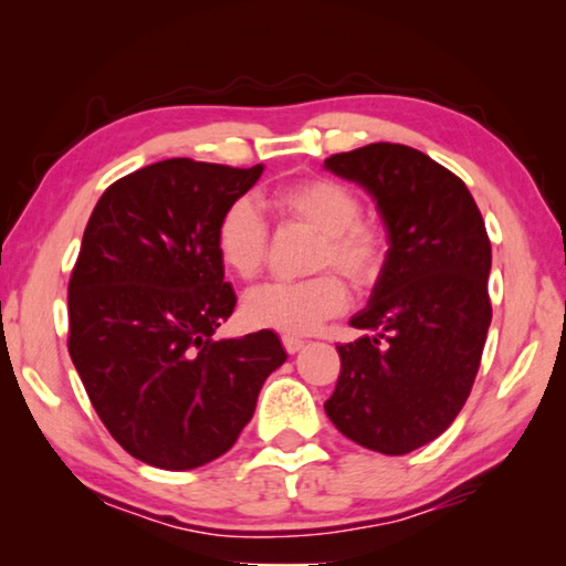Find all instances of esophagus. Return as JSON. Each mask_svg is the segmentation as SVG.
<instances>
[{"mask_svg":"<svg viewBox=\"0 0 566 566\" xmlns=\"http://www.w3.org/2000/svg\"><path fill=\"white\" fill-rule=\"evenodd\" d=\"M282 344H284V349L286 352H290V354H296V352H300L302 347H304V339L302 337H292V334H284V337H282Z\"/></svg>","mask_w":566,"mask_h":566,"instance_id":"esophagus-1","label":"esophagus"}]
</instances>
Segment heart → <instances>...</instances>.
I'll return each instance as SVG.
<instances>
[{"label":"heart","instance_id":"heart-1","mask_svg":"<svg viewBox=\"0 0 566 566\" xmlns=\"http://www.w3.org/2000/svg\"><path fill=\"white\" fill-rule=\"evenodd\" d=\"M284 219L319 234L312 270L332 273L302 282H264L249 290L242 314L252 327L284 334H310L322 322L337 317L349 304V292L337 274L367 290L385 272L389 239L381 224L361 219V202L354 191L329 177L302 179L274 195ZM214 249L227 272L239 280L260 274L270 249V224L252 197L229 202L214 227Z\"/></svg>","mask_w":566,"mask_h":566}]
</instances>
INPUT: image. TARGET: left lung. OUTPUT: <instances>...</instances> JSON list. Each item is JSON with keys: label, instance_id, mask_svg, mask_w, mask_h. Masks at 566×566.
I'll list each match as a JSON object with an SVG mask.
<instances>
[{"label": "left lung", "instance_id": "8db88e82", "mask_svg": "<svg viewBox=\"0 0 566 566\" xmlns=\"http://www.w3.org/2000/svg\"><path fill=\"white\" fill-rule=\"evenodd\" d=\"M377 202L389 254L364 337L337 347L342 371L324 411L381 454H409L452 424L472 391L492 322V244L462 179L424 151L377 145L324 159Z\"/></svg>", "mask_w": 566, "mask_h": 566}]
</instances>
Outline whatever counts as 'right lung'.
<instances>
[{
	"label": "right lung",
	"instance_id": "obj_1",
	"mask_svg": "<svg viewBox=\"0 0 566 566\" xmlns=\"http://www.w3.org/2000/svg\"><path fill=\"white\" fill-rule=\"evenodd\" d=\"M262 171L157 161L114 181L84 229L70 354L104 427L139 462L185 472L229 452L286 361L272 329L212 337L237 304L217 219Z\"/></svg>",
	"mask_w": 566,
	"mask_h": 566
}]
</instances>
